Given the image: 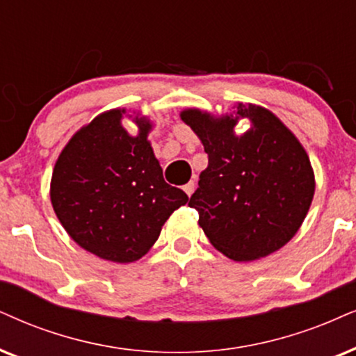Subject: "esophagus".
Segmentation results:
<instances>
[{"label": "esophagus", "mask_w": 356, "mask_h": 356, "mask_svg": "<svg viewBox=\"0 0 356 356\" xmlns=\"http://www.w3.org/2000/svg\"><path fill=\"white\" fill-rule=\"evenodd\" d=\"M193 188H195V184H193V182H188V184H186V186H184V191H186L188 197H191L193 193Z\"/></svg>", "instance_id": "1"}]
</instances>
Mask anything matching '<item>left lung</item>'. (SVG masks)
<instances>
[{"mask_svg": "<svg viewBox=\"0 0 356 356\" xmlns=\"http://www.w3.org/2000/svg\"><path fill=\"white\" fill-rule=\"evenodd\" d=\"M235 115L181 113L200 138L209 165L188 207L211 245L233 261L274 253L298 233L312 204L316 179L309 156L284 123L263 106L238 103ZM240 118L252 128L234 134Z\"/></svg>", "mask_w": 356, "mask_h": 356, "instance_id": "obj_1", "label": "left lung"}]
</instances>
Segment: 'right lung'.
<instances>
[{"label": "right lung", "mask_w": 356, "mask_h": 356, "mask_svg": "<svg viewBox=\"0 0 356 356\" xmlns=\"http://www.w3.org/2000/svg\"><path fill=\"white\" fill-rule=\"evenodd\" d=\"M126 110L98 115L72 136L58 156L51 202L72 240L98 258L133 263L143 258L174 210L188 197L163 177L147 133L136 116V136L121 126Z\"/></svg>", "instance_id": "right-lung-1"}]
</instances>
